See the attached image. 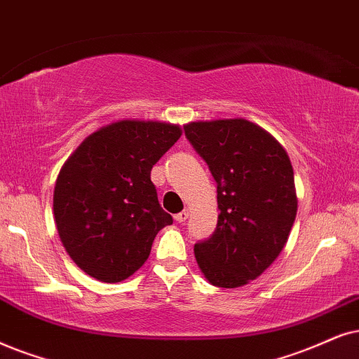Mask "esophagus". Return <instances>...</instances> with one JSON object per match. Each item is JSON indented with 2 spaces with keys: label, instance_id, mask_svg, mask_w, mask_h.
<instances>
[{
  "label": "esophagus",
  "instance_id": "obj_1",
  "mask_svg": "<svg viewBox=\"0 0 359 359\" xmlns=\"http://www.w3.org/2000/svg\"><path fill=\"white\" fill-rule=\"evenodd\" d=\"M174 219H175V222H179V224H184V222L189 219V210H182V212L175 213Z\"/></svg>",
  "mask_w": 359,
  "mask_h": 359
}]
</instances>
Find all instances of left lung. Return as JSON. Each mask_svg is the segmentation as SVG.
<instances>
[{
  "instance_id": "left-lung-1",
  "label": "left lung",
  "mask_w": 359,
  "mask_h": 359,
  "mask_svg": "<svg viewBox=\"0 0 359 359\" xmlns=\"http://www.w3.org/2000/svg\"><path fill=\"white\" fill-rule=\"evenodd\" d=\"M184 130L215 179L220 208L212 237L195 243V260L208 283L243 287L276 260L292 232V162L273 135L242 117L189 122Z\"/></svg>"
}]
</instances>
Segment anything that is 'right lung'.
Here are the masks:
<instances>
[{"label":"right lung","mask_w":359,"mask_h":359,"mask_svg":"<svg viewBox=\"0 0 359 359\" xmlns=\"http://www.w3.org/2000/svg\"><path fill=\"white\" fill-rule=\"evenodd\" d=\"M180 135L170 122L117 121L88 135L61 167L54 222L86 275L117 283L147 260L158 230L172 224L151 170Z\"/></svg>","instance_id":"obj_1"}]
</instances>
